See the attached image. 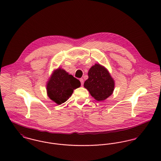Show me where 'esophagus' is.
Returning <instances> with one entry per match:
<instances>
[{
  "label": "esophagus",
  "mask_w": 161,
  "mask_h": 161,
  "mask_svg": "<svg viewBox=\"0 0 161 161\" xmlns=\"http://www.w3.org/2000/svg\"><path fill=\"white\" fill-rule=\"evenodd\" d=\"M79 80H80V81L81 86H83V84H84V79H83L82 78H81V79H80Z\"/></svg>",
  "instance_id": "1"
}]
</instances>
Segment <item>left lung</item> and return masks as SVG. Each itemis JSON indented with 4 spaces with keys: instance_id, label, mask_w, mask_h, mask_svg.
Instances as JSON below:
<instances>
[{
    "instance_id": "1",
    "label": "left lung",
    "mask_w": 161,
    "mask_h": 161,
    "mask_svg": "<svg viewBox=\"0 0 161 161\" xmlns=\"http://www.w3.org/2000/svg\"><path fill=\"white\" fill-rule=\"evenodd\" d=\"M89 78L84 86L97 101L109 97L114 92L115 82L107 69L99 64H95L88 72Z\"/></svg>"
}]
</instances>
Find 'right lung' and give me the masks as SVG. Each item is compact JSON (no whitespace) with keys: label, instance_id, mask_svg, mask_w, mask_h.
Returning a JSON list of instances; mask_svg holds the SVG:
<instances>
[{"label":"right lung","instance_id":"add662e5","mask_svg":"<svg viewBox=\"0 0 161 161\" xmlns=\"http://www.w3.org/2000/svg\"><path fill=\"white\" fill-rule=\"evenodd\" d=\"M80 86V82L61 68L55 70L46 85L49 98L58 105L64 103L74 90Z\"/></svg>","mask_w":161,"mask_h":161}]
</instances>
